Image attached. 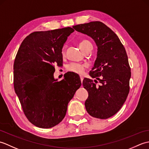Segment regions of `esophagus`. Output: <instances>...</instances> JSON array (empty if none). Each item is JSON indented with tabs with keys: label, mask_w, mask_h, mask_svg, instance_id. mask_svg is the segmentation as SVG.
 Masks as SVG:
<instances>
[{
	"label": "esophagus",
	"mask_w": 149,
	"mask_h": 149,
	"mask_svg": "<svg viewBox=\"0 0 149 149\" xmlns=\"http://www.w3.org/2000/svg\"><path fill=\"white\" fill-rule=\"evenodd\" d=\"M80 79H81V83L82 82H83V76H80Z\"/></svg>",
	"instance_id": "1"
}]
</instances>
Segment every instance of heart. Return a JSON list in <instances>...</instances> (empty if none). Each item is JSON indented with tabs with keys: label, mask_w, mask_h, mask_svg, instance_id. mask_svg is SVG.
I'll return each mask as SVG.
<instances>
[{
	"label": "heart",
	"mask_w": 149,
	"mask_h": 149,
	"mask_svg": "<svg viewBox=\"0 0 149 149\" xmlns=\"http://www.w3.org/2000/svg\"><path fill=\"white\" fill-rule=\"evenodd\" d=\"M91 45L90 42L88 40H83L82 42L79 43V47L81 49L84 51V49L86 48V47ZM63 54H64V51H63ZM85 68H86V65L84 64H81V63H72L71 64H70L68 67H67V70L71 72L75 73V74H82L83 73Z\"/></svg>",
	"instance_id": "1"
}]
</instances>
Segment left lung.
<instances>
[{"mask_svg": "<svg viewBox=\"0 0 149 149\" xmlns=\"http://www.w3.org/2000/svg\"><path fill=\"white\" fill-rule=\"evenodd\" d=\"M75 31L87 34L97 46V57L90 72L92 78H84L88 92L85 101L87 112L95 118L107 119L118 111L129 92L131 72L128 57L118 37L102 22L95 21L74 26Z\"/></svg>", "mask_w": 149, "mask_h": 149, "instance_id": "8db88e82", "label": "left lung"}]
</instances>
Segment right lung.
<instances>
[{
    "mask_svg": "<svg viewBox=\"0 0 149 149\" xmlns=\"http://www.w3.org/2000/svg\"><path fill=\"white\" fill-rule=\"evenodd\" d=\"M72 27L30 34L21 43L13 65L15 93L25 115L36 127L49 129L61 122L68 104L81 86L80 77L67 72L54 78V65H63L62 48Z\"/></svg>",
    "mask_w": 149,
    "mask_h": 149,
    "instance_id": "1",
    "label": "right lung"
}]
</instances>
